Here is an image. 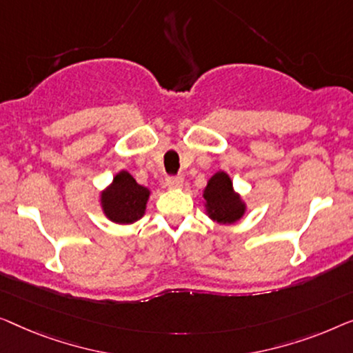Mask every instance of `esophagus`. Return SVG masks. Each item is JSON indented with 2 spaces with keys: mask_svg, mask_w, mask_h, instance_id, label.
<instances>
[{
  "mask_svg": "<svg viewBox=\"0 0 353 353\" xmlns=\"http://www.w3.org/2000/svg\"><path fill=\"white\" fill-rule=\"evenodd\" d=\"M166 187L170 188H181L183 185V179L181 176H172V177H166Z\"/></svg>",
  "mask_w": 353,
  "mask_h": 353,
  "instance_id": "obj_1",
  "label": "esophagus"
}]
</instances>
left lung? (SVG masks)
<instances>
[{
    "label": "left lung",
    "instance_id": "left-lung-1",
    "mask_svg": "<svg viewBox=\"0 0 353 353\" xmlns=\"http://www.w3.org/2000/svg\"><path fill=\"white\" fill-rule=\"evenodd\" d=\"M203 206L206 216L221 225H232L243 219L246 212V203L235 192L230 176L225 171H217L208 179L203 188Z\"/></svg>",
    "mask_w": 353,
    "mask_h": 353
}]
</instances>
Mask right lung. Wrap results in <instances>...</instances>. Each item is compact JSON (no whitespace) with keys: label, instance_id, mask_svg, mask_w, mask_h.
I'll return each mask as SVG.
<instances>
[{"label":"right lung","instance_id":"1","mask_svg":"<svg viewBox=\"0 0 353 353\" xmlns=\"http://www.w3.org/2000/svg\"><path fill=\"white\" fill-rule=\"evenodd\" d=\"M152 192L137 183L128 171L121 170L99 195L103 216L120 225L134 224L145 216L147 203Z\"/></svg>","mask_w":353,"mask_h":353}]
</instances>
